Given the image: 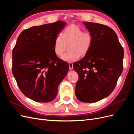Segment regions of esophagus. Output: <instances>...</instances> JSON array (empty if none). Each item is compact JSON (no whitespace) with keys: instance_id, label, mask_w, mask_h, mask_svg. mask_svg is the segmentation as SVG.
<instances>
[{"instance_id":"obj_1","label":"esophagus","mask_w":134,"mask_h":134,"mask_svg":"<svg viewBox=\"0 0 134 134\" xmlns=\"http://www.w3.org/2000/svg\"><path fill=\"white\" fill-rule=\"evenodd\" d=\"M69 69L70 70H72L73 69V64H72V63H69Z\"/></svg>"}]
</instances>
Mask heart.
I'll use <instances>...</instances> for the list:
<instances>
[{"label":"heart","mask_w":134,"mask_h":134,"mask_svg":"<svg viewBox=\"0 0 134 134\" xmlns=\"http://www.w3.org/2000/svg\"><path fill=\"white\" fill-rule=\"evenodd\" d=\"M93 42V36L90 32L83 31L80 27L71 25L64 30L62 35L56 36L54 43V51L61 56L64 52L65 44L69 43V51L62 56V59L66 62L78 60L80 55H86L90 50Z\"/></svg>","instance_id":"heart-1"}]
</instances>
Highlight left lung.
Wrapping results in <instances>:
<instances>
[{"instance_id":"8db88e82","label":"left lung","mask_w":134,"mask_h":134,"mask_svg":"<svg viewBox=\"0 0 134 134\" xmlns=\"http://www.w3.org/2000/svg\"><path fill=\"white\" fill-rule=\"evenodd\" d=\"M93 36L90 50L74 63L79 79L75 95L81 102L93 103L108 97L123 70L124 49L115 32L101 24L83 22Z\"/></svg>"}]
</instances>
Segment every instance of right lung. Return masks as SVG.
<instances>
[{
  "instance_id": "add662e5",
  "label": "right lung",
  "mask_w": 134,
  "mask_h": 134,
  "mask_svg": "<svg viewBox=\"0 0 134 134\" xmlns=\"http://www.w3.org/2000/svg\"><path fill=\"white\" fill-rule=\"evenodd\" d=\"M66 25L62 21L34 26L22 31L12 51V72L20 90L38 102H49L69 66L54 51L56 36Z\"/></svg>"
}]
</instances>
